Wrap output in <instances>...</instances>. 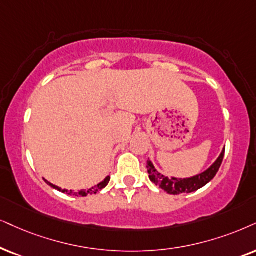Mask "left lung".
Wrapping results in <instances>:
<instances>
[{
  "label": "left lung",
  "instance_id": "left-lung-1",
  "mask_svg": "<svg viewBox=\"0 0 256 256\" xmlns=\"http://www.w3.org/2000/svg\"><path fill=\"white\" fill-rule=\"evenodd\" d=\"M223 157H224V148H223L221 154H220L215 163L209 169H206L204 172L196 174V176L189 177V178H176V177L169 178V177L158 172L156 168L152 164V162L148 160L146 168L148 172V178H150L152 183H154L160 189H163L164 192L170 194V195L194 192L196 190L200 189L202 186H204L206 184H208L210 180L214 178L215 174H218L220 166H221Z\"/></svg>",
  "mask_w": 256,
  "mask_h": 256
}]
</instances>
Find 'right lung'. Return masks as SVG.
<instances>
[{"label": "right lung", "mask_w": 256, "mask_h": 256, "mask_svg": "<svg viewBox=\"0 0 256 256\" xmlns=\"http://www.w3.org/2000/svg\"><path fill=\"white\" fill-rule=\"evenodd\" d=\"M46 182H47V184H50L52 188H54V189L59 190V192H64V194H68V195H73V196H82V197H85V196H88V195H94V194L99 192L102 189H104V188L108 186V182H110V176L106 177V178L102 180V182H100L99 184H96V186H92V188H90V189H87V190H80V192H73V190L61 189V188L54 186V184H52L50 182H48V180H46Z\"/></svg>", "instance_id": "add662e5"}]
</instances>
